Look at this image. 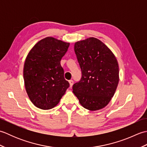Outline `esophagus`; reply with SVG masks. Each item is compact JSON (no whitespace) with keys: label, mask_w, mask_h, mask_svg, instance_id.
Wrapping results in <instances>:
<instances>
[{"label":"esophagus","mask_w":147,"mask_h":147,"mask_svg":"<svg viewBox=\"0 0 147 147\" xmlns=\"http://www.w3.org/2000/svg\"><path fill=\"white\" fill-rule=\"evenodd\" d=\"M69 85H70V87H72V86H73V83H74V82L73 80H69Z\"/></svg>","instance_id":"34e87169"}]
</instances>
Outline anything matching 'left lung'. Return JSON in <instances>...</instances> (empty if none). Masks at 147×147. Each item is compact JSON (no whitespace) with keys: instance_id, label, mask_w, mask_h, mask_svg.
Returning a JSON list of instances; mask_svg holds the SVG:
<instances>
[{"instance_id":"obj_1","label":"left lung","mask_w":147,"mask_h":147,"mask_svg":"<svg viewBox=\"0 0 147 147\" xmlns=\"http://www.w3.org/2000/svg\"><path fill=\"white\" fill-rule=\"evenodd\" d=\"M82 78L73 86L74 94L84 108L97 111L113 97L119 83V65L113 53L97 38H88L74 44Z\"/></svg>"}]
</instances>
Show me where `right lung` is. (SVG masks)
Returning <instances> with one entry per match:
<instances>
[{
    "instance_id": "1",
    "label": "right lung",
    "mask_w": 147,
    "mask_h": 147,
    "mask_svg": "<svg viewBox=\"0 0 147 147\" xmlns=\"http://www.w3.org/2000/svg\"><path fill=\"white\" fill-rule=\"evenodd\" d=\"M69 46V43L47 37L28 54L23 69L24 86L36 107L43 110L54 107L69 86L60 63Z\"/></svg>"
}]
</instances>
